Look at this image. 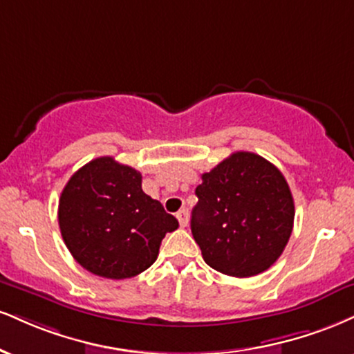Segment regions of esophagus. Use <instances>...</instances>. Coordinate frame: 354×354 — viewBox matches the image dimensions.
<instances>
[{
  "label": "esophagus",
  "instance_id": "obj_1",
  "mask_svg": "<svg viewBox=\"0 0 354 354\" xmlns=\"http://www.w3.org/2000/svg\"><path fill=\"white\" fill-rule=\"evenodd\" d=\"M176 218H178V223H180L181 227H186V225H188L189 219H188V211L186 209H181L180 212H178Z\"/></svg>",
  "mask_w": 354,
  "mask_h": 354
}]
</instances>
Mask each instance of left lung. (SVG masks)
I'll list each match as a JSON object with an SVG mask.
<instances>
[{"instance_id":"obj_1","label":"left lung","mask_w":354,"mask_h":354,"mask_svg":"<svg viewBox=\"0 0 354 354\" xmlns=\"http://www.w3.org/2000/svg\"><path fill=\"white\" fill-rule=\"evenodd\" d=\"M191 232L207 266L252 277L274 266L293 229L295 206L280 169L250 151H236L203 174Z\"/></svg>"}]
</instances>
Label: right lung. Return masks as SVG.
<instances>
[{
    "label": "right lung",
    "mask_w": 354,
    "mask_h": 354,
    "mask_svg": "<svg viewBox=\"0 0 354 354\" xmlns=\"http://www.w3.org/2000/svg\"><path fill=\"white\" fill-rule=\"evenodd\" d=\"M59 227L72 257L85 270L122 280L147 270L158 257L174 216L142 189L131 166L100 156L77 169L59 199Z\"/></svg>",
    "instance_id": "add662e5"
}]
</instances>
